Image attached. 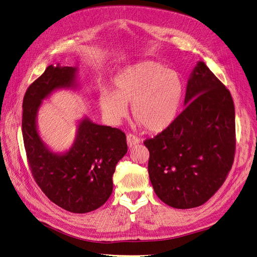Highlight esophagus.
Returning <instances> with one entry per match:
<instances>
[{"mask_svg": "<svg viewBox=\"0 0 257 257\" xmlns=\"http://www.w3.org/2000/svg\"><path fill=\"white\" fill-rule=\"evenodd\" d=\"M126 143H127V146H128L130 148H132V147H134L135 145L139 144V138L136 137V136L133 135V134H128V135L126 136Z\"/></svg>", "mask_w": 257, "mask_h": 257, "instance_id": "34e87169", "label": "esophagus"}]
</instances>
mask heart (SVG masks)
Segmentation results:
<instances>
[{
	"label": "heart",
	"instance_id": "b5f03b06",
	"mask_svg": "<svg viewBox=\"0 0 257 257\" xmlns=\"http://www.w3.org/2000/svg\"><path fill=\"white\" fill-rule=\"evenodd\" d=\"M113 91H100L98 104L106 118L118 123L132 105L135 121L151 133L167 130L177 119L184 95V81L176 71L155 61L123 68L113 78Z\"/></svg>",
	"mask_w": 257,
	"mask_h": 257
}]
</instances>
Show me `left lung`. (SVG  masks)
Instances as JSON below:
<instances>
[{
	"mask_svg": "<svg viewBox=\"0 0 257 257\" xmlns=\"http://www.w3.org/2000/svg\"><path fill=\"white\" fill-rule=\"evenodd\" d=\"M184 106L172 125L144 143L153 190L177 209L201 206L219 191L236 149L234 102L203 61L190 74Z\"/></svg>",
	"mask_w": 257,
	"mask_h": 257,
	"instance_id": "left-lung-1",
	"label": "left lung"
}]
</instances>
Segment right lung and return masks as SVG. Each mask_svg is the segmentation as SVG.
<instances>
[{"mask_svg":"<svg viewBox=\"0 0 257 257\" xmlns=\"http://www.w3.org/2000/svg\"><path fill=\"white\" fill-rule=\"evenodd\" d=\"M61 89H79L78 68L49 65L28 88L22 105L23 143L31 172L45 195L69 212L87 213L111 195L115 165L127 152L126 137L84 115L77 122L71 148L53 151L40 135L37 114L43 100Z\"/></svg>","mask_w":257,"mask_h":257,"instance_id":"1","label":"right lung"}]
</instances>
